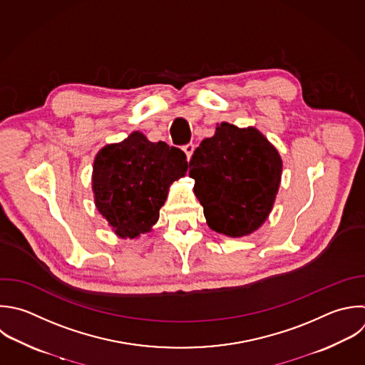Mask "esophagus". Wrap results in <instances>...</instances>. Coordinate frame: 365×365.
Masks as SVG:
<instances>
[{
    "instance_id": "obj_1",
    "label": "esophagus",
    "mask_w": 365,
    "mask_h": 365,
    "mask_svg": "<svg viewBox=\"0 0 365 365\" xmlns=\"http://www.w3.org/2000/svg\"><path fill=\"white\" fill-rule=\"evenodd\" d=\"M182 150H184V153H185V155H187V158L190 160L191 157H192V154H194V150H195V145L192 144V143H190V144H185L184 147H182Z\"/></svg>"
}]
</instances>
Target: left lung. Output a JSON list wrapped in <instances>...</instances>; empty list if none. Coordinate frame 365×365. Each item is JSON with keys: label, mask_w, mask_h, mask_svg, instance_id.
Listing matches in <instances>:
<instances>
[{"label": "left lung", "mask_w": 365, "mask_h": 365, "mask_svg": "<svg viewBox=\"0 0 365 365\" xmlns=\"http://www.w3.org/2000/svg\"><path fill=\"white\" fill-rule=\"evenodd\" d=\"M282 161L254 127L221 123L202 140L190 161L194 194L211 230L237 238L258 230L279 188Z\"/></svg>", "instance_id": "obj_1"}]
</instances>
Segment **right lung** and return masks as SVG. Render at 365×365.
Instances as JSON below:
<instances>
[{
	"instance_id": "obj_1",
	"label": "right lung",
	"mask_w": 365,
	"mask_h": 365,
	"mask_svg": "<svg viewBox=\"0 0 365 365\" xmlns=\"http://www.w3.org/2000/svg\"><path fill=\"white\" fill-rule=\"evenodd\" d=\"M185 154L140 131L98 151L93 167L97 210L120 238H137L158 221L170 185L185 175Z\"/></svg>"
}]
</instances>
